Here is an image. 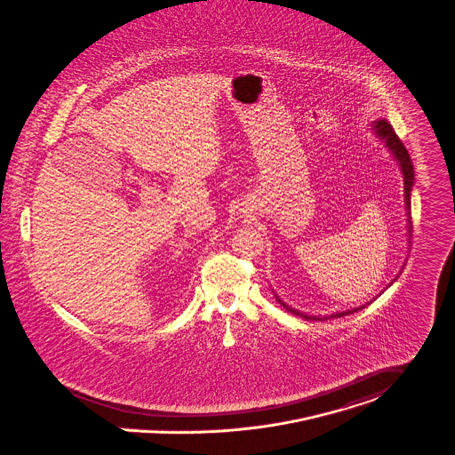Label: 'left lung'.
<instances>
[{"mask_svg":"<svg viewBox=\"0 0 455 455\" xmlns=\"http://www.w3.org/2000/svg\"><path fill=\"white\" fill-rule=\"evenodd\" d=\"M373 132L379 135V139H382L384 142H386V146H387V149L395 155V158H396V162L400 164L402 166V173H403V184H405V207H407V215H409V236H412V217H411V191H412L413 186V165L412 162H411V156H409V153H407V149H405V146H403V142L400 140V137L395 133V130H393V126L387 124L386 120H379V122H373L372 124ZM278 299V297H276ZM278 302L290 311V313H293V315H297V316H300V318H306V320H329V318H340V316H346V315H351V313H356V311H360L362 307H365V306H362V307H355V309H347V311H342V313H333L331 316H309V315H304V313H299V311H295V309H291L289 307L283 300H280L278 299Z\"/></svg>","mask_w":455,"mask_h":455,"instance_id":"8db88e82","label":"left lung"}]
</instances>
